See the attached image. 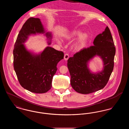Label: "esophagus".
Returning <instances> with one entry per match:
<instances>
[{"mask_svg": "<svg viewBox=\"0 0 129 129\" xmlns=\"http://www.w3.org/2000/svg\"><path fill=\"white\" fill-rule=\"evenodd\" d=\"M69 58V55L68 54H66L64 55V58L65 60H67Z\"/></svg>", "mask_w": 129, "mask_h": 129, "instance_id": "34e87169", "label": "esophagus"}]
</instances>
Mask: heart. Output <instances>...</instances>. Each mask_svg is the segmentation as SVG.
Masks as SVG:
<instances>
[{
  "instance_id": "1",
  "label": "heart",
  "mask_w": 129,
  "mask_h": 129,
  "mask_svg": "<svg viewBox=\"0 0 129 129\" xmlns=\"http://www.w3.org/2000/svg\"><path fill=\"white\" fill-rule=\"evenodd\" d=\"M81 32L79 30L73 31L71 34L68 36L69 39L74 38L79 36ZM88 35L87 33H83L80 35L77 41L74 43L73 47L76 50H80L82 49L85 45L88 39Z\"/></svg>"
}]
</instances>
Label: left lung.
I'll return each mask as SVG.
<instances>
[{
  "label": "left lung",
  "mask_w": 129,
  "mask_h": 129,
  "mask_svg": "<svg viewBox=\"0 0 129 129\" xmlns=\"http://www.w3.org/2000/svg\"><path fill=\"white\" fill-rule=\"evenodd\" d=\"M93 44L82 49L68 60L71 86L75 91L81 94H87L103 89L114 68L116 48L108 26L96 37ZM96 55L102 59L104 68L101 72L92 73L88 68V63Z\"/></svg>",
  "instance_id": "8db88e82"
}]
</instances>
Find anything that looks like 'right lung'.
Returning a JSON list of instances; mask_svg holds the SVG:
<instances>
[{
  "mask_svg": "<svg viewBox=\"0 0 129 129\" xmlns=\"http://www.w3.org/2000/svg\"><path fill=\"white\" fill-rule=\"evenodd\" d=\"M41 33H45L50 44L51 33H45L40 19H28L19 33L13 51V67L20 84L35 93H44L51 89L57 64L64 58L63 52L50 46L39 54L27 50L24 43L28 36Z\"/></svg>",
  "mask_w": 129,
  "mask_h": 129,
  "instance_id": "add662e5",
  "label": "right lung"
}]
</instances>
